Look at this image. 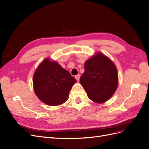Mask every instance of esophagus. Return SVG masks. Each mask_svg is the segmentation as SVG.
<instances>
[{
    "mask_svg": "<svg viewBox=\"0 0 149 149\" xmlns=\"http://www.w3.org/2000/svg\"><path fill=\"white\" fill-rule=\"evenodd\" d=\"M79 78H80V75L79 74H77V75L75 76V78H76V80H77V81H79Z\"/></svg>",
    "mask_w": 149,
    "mask_h": 149,
    "instance_id": "obj_1",
    "label": "esophagus"
}]
</instances>
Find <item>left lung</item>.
Instances as JSON below:
<instances>
[{
	"label": "left lung",
	"instance_id": "obj_1",
	"mask_svg": "<svg viewBox=\"0 0 149 149\" xmlns=\"http://www.w3.org/2000/svg\"><path fill=\"white\" fill-rule=\"evenodd\" d=\"M80 83L90 100L98 103L107 101L118 84L116 67L109 58L99 53L85 62Z\"/></svg>",
	"mask_w": 149,
	"mask_h": 149
}]
</instances>
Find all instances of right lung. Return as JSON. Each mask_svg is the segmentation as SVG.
Segmentation results:
<instances>
[{"label": "right lung", "mask_w": 149, "mask_h": 149, "mask_svg": "<svg viewBox=\"0 0 149 149\" xmlns=\"http://www.w3.org/2000/svg\"><path fill=\"white\" fill-rule=\"evenodd\" d=\"M35 94L42 102L58 106L67 101L69 93L76 80L57 63L43 60L33 75Z\"/></svg>", "instance_id": "obj_1"}]
</instances>
